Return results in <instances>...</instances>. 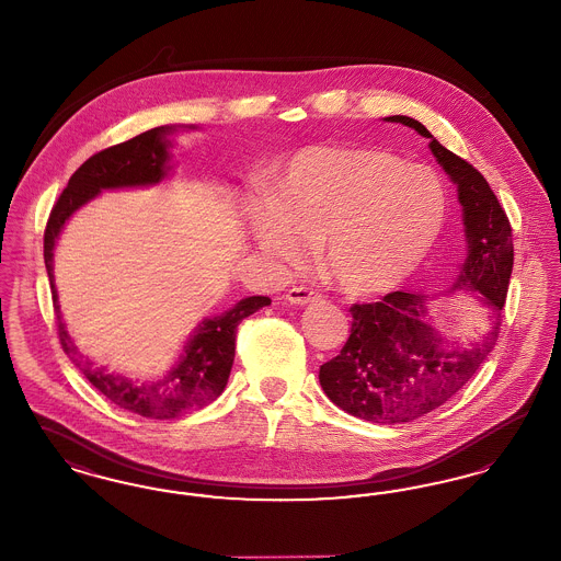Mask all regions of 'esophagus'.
Segmentation results:
<instances>
[{
  "mask_svg": "<svg viewBox=\"0 0 561 561\" xmlns=\"http://www.w3.org/2000/svg\"><path fill=\"white\" fill-rule=\"evenodd\" d=\"M286 300L293 305H309V302H318L321 300V294L309 288H293L286 294Z\"/></svg>",
  "mask_w": 561,
  "mask_h": 561,
  "instance_id": "obj_1",
  "label": "esophagus"
}]
</instances>
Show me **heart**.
Returning <instances> with one entry per match:
<instances>
[{
    "label": "heart",
    "instance_id": "1",
    "mask_svg": "<svg viewBox=\"0 0 561 561\" xmlns=\"http://www.w3.org/2000/svg\"><path fill=\"white\" fill-rule=\"evenodd\" d=\"M437 172L374 147H305L275 183L273 202L252 208V236L284 265L321 243V265L353 296L405 284L427 261L446 222Z\"/></svg>",
    "mask_w": 561,
    "mask_h": 561
}]
</instances>
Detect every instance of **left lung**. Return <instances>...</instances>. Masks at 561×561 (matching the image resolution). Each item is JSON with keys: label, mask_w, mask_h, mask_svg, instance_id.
Returning <instances> with one entry per match:
<instances>
[{"label": "left lung", "mask_w": 561, "mask_h": 561, "mask_svg": "<svg viewBox=\"0 0 561 561\" xmlns=\"http://www.w3.org/2000/svg\"><path fill=\"white\" fill-rule=\"evenodd\" d=\"M385 119L428 138L431 153L453 179L467 238V259L454 288L480 293L492 323L473 347L448 351L428 323L425 294L398 290L380 302L351 307V334L341 353L321 366V389L351 416L400 425L454 398L496 345L513 271V236L494 191L469 161L454 156L412 117Z\"/></svg>", "instance_id": "left-lung-1"}]
</instances>
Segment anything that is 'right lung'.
I'll return each instance as SVG.
<instances>
[{
	"label": "right lung",
	"instance_id": "1",
	"mask_svg": "<svg viewBox=\"0 0 561 561\" xmlns=\"http://www.w3.org/2000/svg\"><path fill=\"white\" fill-rule=\"evenodd\" d=\"M172 126H160L138 134L126 142L113 145L83 161L69 185L62 188L44 233V263L53 286L54 313L58 339L65 353L80 373L111 403L140 414L145 419H174L191 410L204 408L216 400L229 380L236 357V334L241 320L271 305L268 296H248L233 309L210 320H204L183 347L181 362L158 382H134L126 376L107 373L85 362L65 330L58 294L54 288V243L58 240L69 216L96 197L103 188L145 187L156 185L170 170V134Z\"/></svg>",
	"mask_w": 561,
	"mask_h": 561
}]
</instances>
